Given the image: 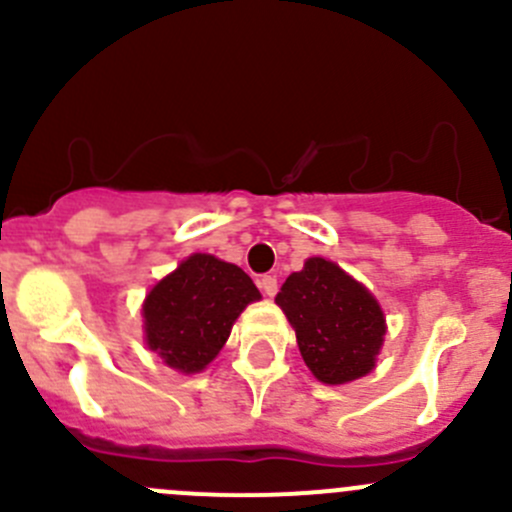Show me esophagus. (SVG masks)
Listing matches in <instances>:
<instances>
[{
  "mask_svg": "<svg viewBox=\"0 0 512 512\" xmlns=\"http://www.w3.org/2000/svg\"><path fill=\"white\" fill-rule=\"evenodd\" d=\"M260 287H262V292L267 294V297H275L277 294V277L275 275H265V277H260Z\"/></svg>",
  "mask_w": 512,
  "mask_h": 512,
  "instance_id": "esophagus-1",
  "label": "esophagus"
}]
</instances>
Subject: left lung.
I'll return each mask as SVG.
<instances>
[{
  "mask_svg": "<svg viewBox=\"0 0 512 512\" xmlns=\"http://www.w3.org/2000/svg\"><path fill=\"white\" fill-rule=\"evenodd\" d=\"M297 332L304 364L324 384H347L374 369L384 314L369 289L334 262L312 257L275 297Z\"/></svg>",
  "mask_w": 512,
  "mask_h": 512,
  "instance_id": "obj_1",
  "label": "left lung"
}]
</instances>
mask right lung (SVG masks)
<instances>
[{"label":"right lung","instance_id":"right-lung-1","mask_svg":"<svg viewBox=\"0 0 512 512\" xmlns=\"http://www.w3.org/2000/svg\"><path fill=\"white\" fill-rule=\"evenodd\" d=\"M260 299L255 282L237 265L193 255L143 304L146 342L173 369L195 374L218 356L242 309Z\"/></svg>","mask_w":512,"mask_h":512}]
</instances>
